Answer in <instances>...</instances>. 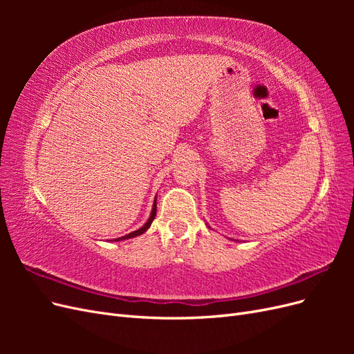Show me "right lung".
Wrapping results in <instances>:
<instances>
[{
	"label": "right lung",
	"mask_w": 354,
	"mask_h": 354,
	"mask_svg": "<svg viewBox=\"0 0 354 354\" xmlns=\"http://www.w3.org/2000/svg\"><path fill=\"white\" fill-rule=\"evenodd\" d=\"M155 217H156V196H155V201H153V207H152V211H151V216H149L147 221L143 224L140 229H137V230H134L131 233H128V234H125V236L116 238V239H112V241L109 239V241L111 242H120V241H125V239H131V238H136V236H140V234H143L149 227H151V224L155 220Z\"/></svg>",
	"instance_id": "1"
}]
</instances>
